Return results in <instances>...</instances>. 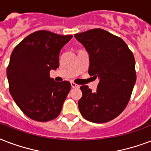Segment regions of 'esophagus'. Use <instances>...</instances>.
<instances>
[{
    "mask_svg": "<svg viewBox=\"0 0 151 151\" xmlns=\"http://www.w3.org/2000/svg\"><path fill=\"white\" fill-rule=\"evenodd\" d=\"M71 85H72V88H79V85H77V84H76L75 83H71Z\"/></svg>",
    "mask_w": 151,
    "mask_h": 151,
    "instance_id": "esophagus-1",
    "label": "esophagus"
}]
</instances>
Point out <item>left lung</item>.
I'll use <instances>...</instances> for the list:
<instances>
[{
    "label": "left lung",
    "mask_w": 151,
    "mask_h": 151,
    "mask_svg": "<svg viewBox=\"0 0 151 151\" xmlns=\"http://www.w3.org/2000/svg\"><path fill=\"white\" fill-rule=\"evenodd\" d=\"M89 54L88 72L99 79L97 91L82 86L80 113L94 123H105L122 113L136 81L135 61L128 45L117 36L95 28L76 34Z\"/></svg>",
    "instance_id": "left-lung-1"
}]
</instances>
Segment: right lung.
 <instances>
[{
  "mask_svg": "<svg viewBox=\"0 0 151 151\" xmlns=\"http://www.w3.org/2000/svg\"><path fill=\"white\" fill-rule=\"evenodd\" d=\"M72 35L39 31L27 36L12 52L7 68L9 91L29 118L45 122L59 115L71 90L68 81L56 82L50 70L59 67V54Z\"/></svg>",
  "mask_w": 151,
  "mask_h": 151,
  "instance_id": "right-lung-1",
  "label": "right lung"
}]
</instances>
